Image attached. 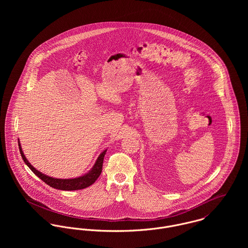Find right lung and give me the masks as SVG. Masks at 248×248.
I'll return each instance as SVG.
<instances>
[{"label":"right lung","mask_w":248,"mask_h":248,"mask_svg":"<svg viewBox=\"0 0 248 248\" xmlns=\"http://www.w3.org/2000/svg\"><path fill=\"white\" fill-rule=\"evenodd\" d=\"M18 143H19L20 154H21L22 158L25 161V163L30 167V169L35 174L37 177H40L44 182H46L47 185H49L52 188L59 189V190H65V191H73V190L84 189V188H87V187L91 186L92 184H93L94 181L98 178V177L101 174V172H102L103 160H104V156L106 155L107 150L100 154V155L96 159L93 167L92 168V170L89 173H87L86 175H84L82 177L63 179V178H54V177H48L46 175L42 174L38 170H36L35 168L29 162L27 157L25 156L19 140H18Z\"/></svg>","instance_id":"1"}]
</instances>
